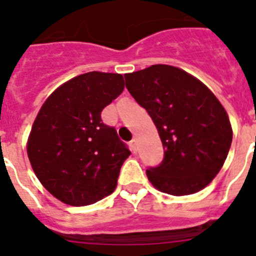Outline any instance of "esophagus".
I'll list each match as a JSON object with an SVG mask.
<instances>
[{"instance_id": "1", "label": "esophagus", "mask_w": 256, "mask_h": 256, "mask_svg": "<svg viewBox=\"0 0 256 256\" xmlns=\"http://www.w3.org/2000/svg\"><path fill=\"white\" fill-rule=\"evenodd\" d=\"M130 150H132L133 152H136V151H137V140H132V141L130 142Z\"/></svg>"}]
</instances>
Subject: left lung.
Wrapping results in <instances>:
<instances>
[{"label":"left lung","instance_id":"8db88e82","mask_svg":"<svg viewBox=\"0 0 256 256\" xmlns=\"http://www.w3.org/2000/svg\"><path fill=\"white\" fill-rule=\"evenodd\" d=\"M124 78L164 148L162 164L146 170L151 184L173 196L205 188L224 164L234 137L220 101L196 76L172 65H151Z\"/></svg>","mask_w":256,"mask_h":256}]
</instances>
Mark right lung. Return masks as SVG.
I'll use <instances>...</instances> for the list:
<instances>
[{
  "label": "right lung",
  "mask_w": 256,
  "mask_h": 256,
  "mask_svg": "<svg viewBox=\"0 0 256 256\" xmlns=\"http://www.w3.org/2000/svg\"><path fill=\"white\" fill-rule=\"evenodd\" d=\"M123 90L122 74L90 72L62 83L40 108L26 152L42 186L61 202L84 206L114 192L130 152L101 112Z\"/></svg>",
  "instance_id": "1"
}]
</instances>
